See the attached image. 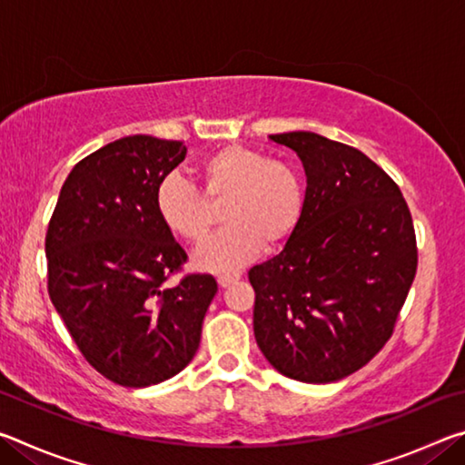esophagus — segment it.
I'll return each instance as SVG.
<instances>
[{"mask_svg":"<svg viewBox=\"0 0 465 465\" xmlns=\"http://www.w3.org/2000/svg\"><path fill=\"white\" fill-rule=\"evenodd\" d=\"M240 281V272H232V274H219L217 277V282H219V287H230V285H233V282H238Z\"/></svg>","mask_w":465,"mask_h":465,"instance_id":"1","label":"esophagus"}]
</instances>
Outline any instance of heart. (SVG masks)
Wrapping results in <instances>:
<instances>
[{"mask_svg": "<svg viewBox=\"0 0 465 465\" xmlns=\"http://www.w3.org/2000/svg\"><path fill=\"white\" fill-rule=\"evenodd\" d=\"M203 194L183 176L168 174L155 186V211L168 230L188 243L207 240L213 225L209 204H222L227 225L194 254L203 271L225 272L279 248L295 233L303 215L302 176L289 163L258 149L225 145L199 168Z\"/></svg>", "mask_w": 465, "mask_h": 465, "instance_id": "obj_1", "label": "heart"}]
</instances>
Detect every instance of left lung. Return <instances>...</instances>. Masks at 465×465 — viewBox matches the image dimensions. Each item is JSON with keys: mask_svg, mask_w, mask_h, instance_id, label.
Segmentation results:
<instances>
[{"mask_svg": "<svg viewBox=\"0 0 465 465\" xmlns=\"http://www.w3.org/2000/svg\"><path fill=\"white\" fill-rule=\"evenodd\" d=\"M303 163V215L285 248L252 266L254 336L279 373L330 383L390 341L419 252L398 184L359 149L318 133L271 135Z\"/></svg>", "mask_w": 465, "mask_h": 465, "instance_id": "left-lung-1", "label": "left lung"}]
</instances>
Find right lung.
Returning <instances> with one entry per match:
<instances>
[{
  "instance_id": "add662e5",
  "label": "right lung",
  "mask_w": 465,
  "mask_h": 465,
  "mask_svg": "<svg viewBox=\"0 0 465 465\" xmlns=\"http://www.w3.org/2000/svg\"><path fill=\"white\" fill-rule=\"evenodd\" d=\"M183 141L131 135L84 157L46 230L49 295L85 361L124 388L183 371L201 342L211 274L168 287L186 252L160 222L155 186L184 160Z\"/></svg>"
}]
</instances>
